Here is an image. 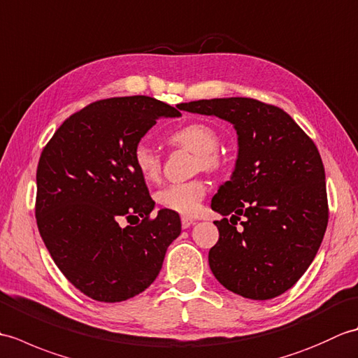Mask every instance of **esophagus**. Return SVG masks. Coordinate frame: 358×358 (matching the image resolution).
I'll return each mask as SVG.
<instances>
[{
	"instance_id": "1",
	"label": "esophagus",
	"mask_w": 358,
	"mask_h": 358,
	"mask_svg": "<svg viewBox=\"0 0 358 358\" xmlns=\"http://www.w3.org/2000/svg\"><path fill=\"white\" fill-rule=\"evenodd\" d=\"M195 223V220L191 218V217H181V227L183 229H187L189 226H192Z\"/></svg>"
}]
</instances>
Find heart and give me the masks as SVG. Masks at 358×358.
Here are the masks:
<instances>
[{"label":"heart","instance_id":"heart-1","mask_svg":"<svg viewBox=\"0 0 358 358\" xmlns=\"http://www.w3.org/2000/svg\"><path fill=\"white\" fill-rule=\"evenodd\" d=\"M169 141L175 146L191 149L196 154V167L214 172L220 169L223 159L217 152L220 135L215 127L203 121H192L178 127L169 135ZM134 164L141 177L148 181H155L162 173V158L158 152L148 143L135 144L132 152ZM208 186L203 180H191L185 183L167 185L157 192V201L162 208L173 210L181 215H194L206 196Z\"/></svg>","mask_w":358,"mask_h":358}]
</instances>
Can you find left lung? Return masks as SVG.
I'll return each mask as SVG.
<instances>
[{
	"mask_svg": "<svg viewBox=\"0 0 358 358\" xmlns=\"http://www.w3.org/2000/svg\"><path fill=\"white\" fill-rule=\"evenodd\" d=\"M178 109L231 121L238 135L232 178L210 203L224 217L215 222L220 238L209 250L212 273L245 299L286 292L313 263L329 220L324 167L314 141L283 109L254 98L199 100Z\"/></svg>",
	"mask_w": 358,
	"mask_h": 358,
	"instance_id": "1",
	"label": "left lung"
}]
</instances>
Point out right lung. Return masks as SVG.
I'll use <instances>...</instances> for the list:
<instances>
[{
  "instance_id": "add662e5",
  "label": "right lung",
  "mask_w": 358,
  "mask_h": 358,
  "mask_svg": "<svg viewBox=\"0 0 358 358\" xmlns=\"http://www.w3.org/2000/svg\"><path fill=\"white\" fill-rule=\"evenodd\" d=\"M162 117L180 112L146 95L90 103L57 129L38 162V231L63 275L96 301L148 289L181 232L177 212L150 217L155 201L132 158ZM123 219L131 224L121 227Z\"/></svg>"
}]
</instances>
